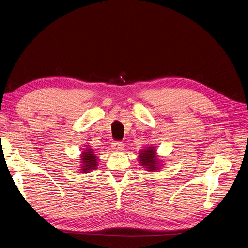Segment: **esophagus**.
Instances as JSON below:
<instances>
[{"mask_svg": "<svg viewBox=\"0 0 248 248\" xmlns=\"http://www.w3.org/2000/svg\"><path fill=\"white\" fill-rule=\"evenodd\" d=\"M111 146L114 150H121V148L124 147V143L122 141H113L111 143Z\"/></svg>", "mask_w": 248, "mask_h": 248, "instance_id": "obj_1", "label": "esophagus"}]
</instances>
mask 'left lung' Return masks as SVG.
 I'll return each instance as SVG.
<instances>
[{
	"mask_svg": "<svg viewBox=\"0 0 248 248\" xmlns=\"http://www.w3.org/2000/svg\"><path fill=\"white\" fill-rule=\"evenodd\" d=\"M140 161L147 170H158V161L156 159L155 150L152 146H148L146 150L141 151L140 154Z\"/></svg>",
	"mask_w": 248,
	"mask_h": 248,
	"instance_id": "obj_1",
	"label": "left lung"
}]
</instances>
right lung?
I'll return each mask as SVG.
<instances>
[{
	"instance_id": "right-lung-1",
	"label": "right lung",
	"mask_w": 248,
	"mask_h": 248,
	"mask_svg": "<svg viewBox=\"0 0 248 248\" xmlns=\"http://www.w3.org/2000/svg\"><path fill=\"white\" fill-rule=\"evenodd\" d=\"M81 170L80 171H82L84 173L91 171L92 170H94L97 166V162H96V157L95 155L93 154V152L92 150H86L84 153L81 154Z\"/></svg>"
}]
</instances>
